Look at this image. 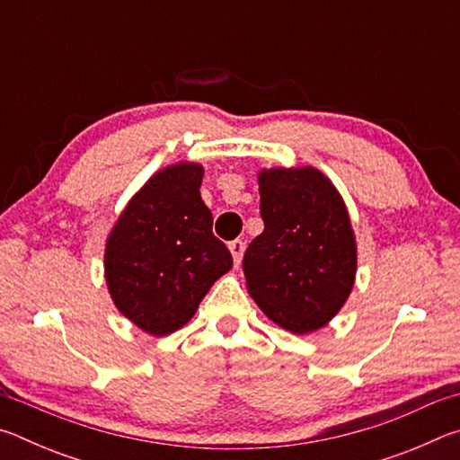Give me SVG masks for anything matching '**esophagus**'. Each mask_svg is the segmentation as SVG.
Listing matches in <instances>:
<instances>
[{"mask_svg":"<svg viewBox=\"0 0 460 460\" xmlns=\"http://www.w3.org/2000/svg\"><path fill=\"white\" fill-rule=\"evenodd\" d=\"M229 252L233 255V261H235V266H239L241 260H243V252H245V243L241 239H235L229 243Z\"/></svg>","mask_w":460,"mask_h":460,"instance_id":"34e87169","label":"esophagus"}]
</instances>
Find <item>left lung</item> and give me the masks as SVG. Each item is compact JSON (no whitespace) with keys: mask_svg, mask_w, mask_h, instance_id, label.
<instances>
[{"mask_svg":"<svg viewBox=\"0 0 460 460\" xmlns=\"http://www.w3.org/2000/svg\"><path fill=\"white\" fill-rule=\"evenodd\" d=\"M258 182L266 227L245 252L247 292L271 323L310 334L339 314L353 290L351 217L318 168H261Z\"/></svg>","mask_w":460,"mask_h":460,"instance_id":"8db88e82","label":"left lung"}]
</instances>
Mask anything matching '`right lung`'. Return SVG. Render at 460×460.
Masks as SVG:
<instances>
[{
	"label": "right lung",
	"mask_w": 460,
	"mask_h": 460,
	"mask_svg": "<svg viewBox=\"0 0 460 460\" xmlns=\"http://www.w3.org/2000/svg\"><path fill=\"white\" fill-rule=\"evenodd\" d=\"M205 168L176 162L150 176L105 241V282L115 308L154 337L190 321L233 266L200 199Z\"/></svg>",
	"instance_id": "add662e5"
}]
</instances>
